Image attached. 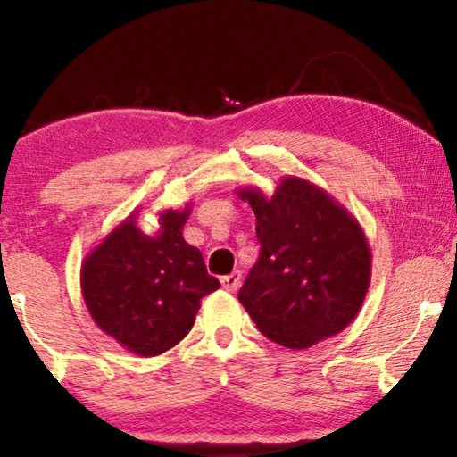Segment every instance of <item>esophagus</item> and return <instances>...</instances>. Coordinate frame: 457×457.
<instances>
[{"instance_id": "34e87169", "label": "esophagus", "mask_w": 457, "mask_h": 457, "mask_svg": "<svg viewBox=\"0 0 457 457\" xmlns=\"http://www.w3.org/2000/svg\"><path fill=\"white\" fill-rule=\"evenodd\" d=\"M220 283H222V287L227 291H237L241 287V272L235 270V272L227 274V277L220 278Z\"/></svg>"}]
</instances>
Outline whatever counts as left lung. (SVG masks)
Wrapping results in <instances>:
<instances>
[{"instance_id":"obj_1","label":"left lung","mask_w":457,"mask_h":457,"mask_svg":"<svg viewBox=\"0 0 457 457\" xmlns=\"http://www.w3.org/2000/svg\"><path fill=\"white\" fill-rule=\"evenodd\" d=\"M255 214L260 258L239 302L260 333L289 349L328 339L358 316L370 287L372 253L360 222L320 187L285 177L266 197L237 191Z\"/></svg>"}]
</instances>
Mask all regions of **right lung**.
<instances>
[{"label": "right lung", "instance_id": "1", "mask_svg": "<svg viewBox=\"0 0 457 457\" xmlns=\"http://www.w3.org/2000/svg\"><path fill=\"white\" fill-rule=\"evenodd\" d=\"M191 205L164 210L158 233L137 227V210L87 253L80 291L99 328L143 358L168 352L189 333L202 297L220 283L202 252L183 239Z\"/></svg>", "mask_w": 457, "mask_h": 457}]
</instances>
